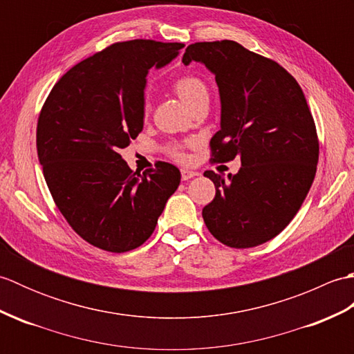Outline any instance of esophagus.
I'll return each instance as SVG.
<instances>
[{"mask_svg":"<svg viewBox=\"0 0 354 354\" xmlns=\"http://www.w3.org/2000/svg\"><path fill=\"white\" fill-rule=\"evenodd\" d=\"M181 176H183L184 181H189V179H192V178H194V176H199V173L194 171V170L183 169V170H181Z\"/></svg>","mask_w":354,"mask_h":354,"instance_id":"obj_1","label":"esophagus"}]
</instances>
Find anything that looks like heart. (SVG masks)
Returning <instances> with one entry per match:
<instances>
[{
	"mask_svg": "<svg viewBox=\"0 0 354 354\" xmlns=\"http://www.w3.org/2000/svg\"><path fill=\"white\" fill-rule=\"evenodd\" d=\"M173 91L181 99V102L185 104L190 111L198 106L201 102L208 100V88L204 80L198 76H193V74H187V76H181L173 82ZM142 112L145 115H149L150 112V103L146 100L145 106H142ZM193 141L187 142V146H192ZM169 152L173 158H176L179 161H184L187 155L184 152V146H173L169 149Z\"/></svg>",
	"mask_w": 354,
	"mask_h": 354,
	"instance_id": "1",
	"label": "heart"
}]
</instances>
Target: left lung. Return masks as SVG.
I'll return each mask as SVG.
<instances>
[{
    "label": "left lung",
    "mask_w": 354,
    "mask_h": 354,
    "mask_svg": "<svg viewBox=\"0 0 354 354\" xmlns=\"http://www.w3.org/2000/svg\"><path fill=\"white\" fill-rule=\"evenodd\" d=\"M204 64L221 94V129L212 160L240 158L228 179L207 170L216 196L202 209L208 231L230 248H252L288 227L301 208L317 173L319 142L301 86L272 59L234 41L196 42L184 65Z\"/></svg>",
    "instance_id": "obj_1"
}]
</instances>
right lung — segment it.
Segmentation results:
<instances>
[{
  "mask_svg": "<svg viewBox=\"0 0 354 354\" xmlns=\"http://www.w3.org/2000/svg\"><path fill=\"white\" fill-rule=\"evenodd\" d=\"M184 44L115 42L74 65L41 109L37 158L59 212L95 248L126 252L152 236L165 202L181 183L173 164L133 171L120 155L145 124L146 76Z\"/></svg>",
  "mask_w": 354,
  "mask_h": 354,
  "instance_id": "right-lung-1",
  "label": "right lung"
}]
</instances>
